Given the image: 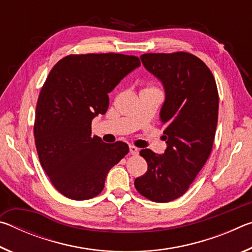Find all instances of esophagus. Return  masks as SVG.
<instances>
[{
    "label": "esophagus",
    "mask_w": 252,
    "mask_h": 252,
    "mask_svg": "<svg viewBox=\"0 0 252 252\" xmlns=\"http://www.w3.org/2000/svg\"><path fill=\"white\" fill-rule=\"evenodd\" d=\"M129 148H130V153H131V155L135 156V155H138V153H139V149L136 148V147H134V146H130Z\"/></svg>",
    "instance_id": "34e87169"
}]
</instances>
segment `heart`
I'll return each mask as SVG.
<instances>
[{
  "mask_svg": "<svg viewBox=\"0 0 252 252\" xmlns=\"http://www.w3.org/2000/svg\"><path fill=\"white\" fill-rule=\"evenodd\" d=\"M147 90H157V91H159L156 87H148V88H146V89H143L142 91H147Z\"/></svg>",
  "mask_w": 252,
  "mask_h": 252,
  "instance_id": "1",
  "label": "heart"
}]
</instances>
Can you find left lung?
I'll return each mask as SVG.
<instances>
[{"mask_svg": "<svg viewBox=\"0 0 252 252\" xmlns=\"http://www.w3.org/2000/svg\"><path fill=\"white\" fill-rule=\"evenodd\" d=\"M141 61L163 84L165 100L160 120L167 149L157 155L143 149L148 170L136 178L140 194L155 202H169L187 192L212 150L219 95L209 67L187 52L147 53Z\"/></svg>", "mask_w": 252, "mask_h": 252, "instance_id": "8db88e82", "label": "left lung"}]
</instances>
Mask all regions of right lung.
Segmentation results:
<instances>
[{"label":"right lung","mask_w":252,"mask_h":252,"mask_svg":"<svg viewBox=\"0 0 252 252\" xmlns=\"http://www.w3.org/2000/svg\"><path fill=\"white\" fill-rule=\"evenodd\" d=\"M138 66L133 55L91 53L67 55L51 70L37 99L34 139L42 168L66 198L96 197L129 152L125 142L92 136L91 123L108 110V93Z\"/></svg>","instance_id":"obj_1"}]
</instances>
